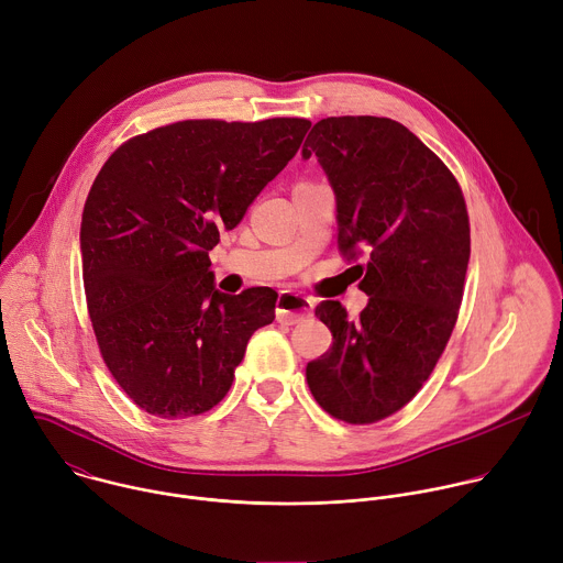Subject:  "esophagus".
<instances>
[{"mask_svg": "<svg viewBox=\"0 0 563 563\" xmlns=\"http://www.w3.org/2000/svg\"><path fill=\"white\" fill-rule=\"evenodd\" d=\"M313 311V300L294 291H280L278 302H276V318L285 325H296L302 323L305 318H309Z\"/></svg>", "mask_w": 563, "mask_h": 563, "instance_id": "34e87169", "label": "esophagus"}]
</instances>
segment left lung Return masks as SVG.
<instances>
[{
    "label": "left lung",
    "mask_w": 563,
    "mask_h": 563,
    "mask_svg": "<svg viewBox=\"0 0 563 563\" xmlns=\"http://www.w3.org/2000/svg\"><path fill=\"white\" fill-rule=\"evenodd\" d=\"M336 196L339 250L367 254L358 318L339 300L316 316L332 347L307 363L316 404L354 426L391 417L417 396L456 325L470 261V220L461 187L441 157L389 118H325L309 131Z\"/></svg>",
    "instance_id": "left-lung-1"
}]
</instances>
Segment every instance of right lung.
<instances>
[{
  "mask_svg": "<svg viewBox=\"0 0 563 563\" xmlns=\"http://www.w3.org/2000/svg\"><path fill=\"white\" fill-rule=\"evenodd\" d=\"M311 122L183 120L135 135L100 169L79 250L100 354L144 412L218 406L278 294L213 287L209 252L296 155Z\"/></svg>",
  "mask_w": 563,
  "mask_h": 563,
  "instance_id": "1",
  "label": "right lung"
}]
</instances>
